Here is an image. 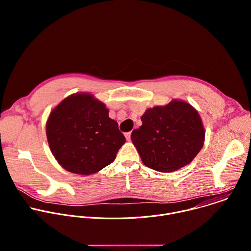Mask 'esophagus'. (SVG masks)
<instances>
[{
	"label": "esophagus",
	"mask_w": 251,
	"mask_h": 251,
	"mask_svg": "<svg viewBox=\"0 0 251 251\" xmlns=\"http://www.w3.org/2000/svg\"><path fill=\"white\" fill-rule=\"evenodd\" d=\"M125 137H126V139H127V141H130V140H131V132H127V133L125 134Z\"/></svg>",
	"instance_id": "1"
}]
</instances>
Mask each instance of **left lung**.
Here are the masks:
<instances>
[{
    "label": "left lung",
    "mask_w": 251,
    "mask_h": 251,
    "mask_svg": "<svg viewBox=\"0 0 251 251\" xmlns=\"http://www.w3.org/2000/svg\"><path fill=\"white\" fill-rule=\"evenodd\" d=\"M142 126L131 139L142 162L162 173L190 164L203 146L204 129L198 111L189 103L173 100L148 109Z\"/></svg>",
    "instance_id": "8db88e82"
}]
</instances>
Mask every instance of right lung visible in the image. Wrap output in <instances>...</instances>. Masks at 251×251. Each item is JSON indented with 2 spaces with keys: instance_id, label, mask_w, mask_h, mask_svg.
<instances>
[{
  "instance_id": "1",
  "label": "right lung",
  "mask_w": 251,
  "mask_h": 251,
  "mask_svg": "<svg viewBox=\"0 0 251 251\" xmlns=\"http://www.w3.org/2000/svg\"><path fill=\"white\" fill-rule=\"evenodd\" d=\"M47 137L59 165L79 175L111 164L126 141L106 106L87 93L71 95L55 107L47 122Z\"/></svg>"
}]
</instances>
